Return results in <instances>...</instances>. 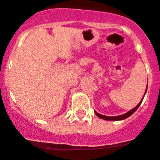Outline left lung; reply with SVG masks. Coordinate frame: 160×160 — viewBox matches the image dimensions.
Returning a JSON list of instances; mask_svg holds the SVG:
<instances>
[{"label": "left lung", "mask_w": 160, "mask_h": 160, "mask_svg": "<svg viewBox=\"0 0 160 160\" xmlns=\"http://www.w3.org/2000/svg\"><path fill=\"white\" fill-rule=\"evenodd\" d=\"M147 88H148V86H147L146 88V90H145V94H144L143 98H142V99L141 100V102H139L138 104V105L136 107H134L133 109L130 110V111H128V112L124 113V114L123 115H119V116H104V115H102V114H99L98 112H97L94 111V113L96 114V116H98L99 118H101V119H105V120H111V121H118V120H123V119H127V118H128L129 116H131V115L133 114V113L134 112L136 111V110L138 108V107L140 106V105L142 104V101H143V98L144 97H145V94H146L147 92Z\"/></svg>", "instance_id": "left-lung-1"}]
</instances>
